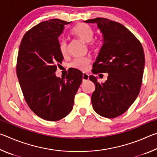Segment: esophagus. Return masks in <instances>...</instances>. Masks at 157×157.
Instances as JSON below:
<instances>
[{
  "instance_id": "obj_1",
  "label": "esophagus",
  "mask_w": 157,
  "mask_h": 157,
  "mask_svg": "<svg viewBox=\"0 0 157 157\" xmlns=\"http://www.w3.org/2000/svg\"><path fill=\"white\" fill-rule=\"evenodd\" d=\"M89 75L88 73H83V75H82V79H83V81H87L89 80Z\"/></svg>"
}]
</instances>
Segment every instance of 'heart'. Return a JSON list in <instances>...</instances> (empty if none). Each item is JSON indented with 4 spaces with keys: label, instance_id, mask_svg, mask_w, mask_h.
<instances>
[{
    "label": "heart",
    "instance_id": "1",
    "mask_svg": "<svg viewBox=\"0 0 157 157\" xmlns=\"http://www.w3.org/2000/svg\"><path fill=\"white\" fill-rule=\"evenodd\" d=\"M71 34L74 36L81 39L82 41L86 42V43H89L92 40L93 36H94V31L89 25L84 23H79L76 24L75 27L72 29ZM90 46L94 47V44L91 43L90 44ZM59 48L61 54L62 55H65L66 54L67 44H66V41L62 40L59 41ZM90 61L91 59L88 57L76 58L71 63V66L74 68L78 69V70L85 71L88 68Z\"/></svg>",
    "mask_w": 157,
    "mask_h": 157
}]
</instances>
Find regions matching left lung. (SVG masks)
Returning a JSON list of instances; mask_svg holds the SVG:
<instances>
[{
	"label": "left lung",
	"instance_id": "obj_1",
	"mask_svg": "<svg viewBox=\"0 0 157 157\" xmlns=\"http://www.w3.org/2000/svg\"><path fill=\"white\" fill-rule=\"evenodd\" d=\"M95 23L102 34V46L93 64L92 72L108 73L99 83L90 75L95 89L91 95L94 111L106 118L124 113L139 95L145 67V55L140 41L121 23L104 18L84 21Z\"/></svg>",
	"mask_w": 157,
	"mask_h": 157
}]
</instances>
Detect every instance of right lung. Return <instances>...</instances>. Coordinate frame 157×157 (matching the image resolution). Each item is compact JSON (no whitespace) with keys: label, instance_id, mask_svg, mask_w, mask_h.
I'll return each mask as SVG.
<instances>
[{"label":"right lung","instance_id":"1","mask_svg":"<svg viewBox=\"0 0 157 157\" xmlns=\"http://www.w3.org/2000/svg\"><path fill=\"white\" fill-rule=\"evenodd\" d=\"M71 22L50 19L39 23L23 36L18 50L17 73L29 107L40 118L57 121L73 109L74 98L83 74L73 68L64 78L55 75L63 59L59 36Z\"/></svg>","mask_w":157,"mask_h":157}]
</instances>
